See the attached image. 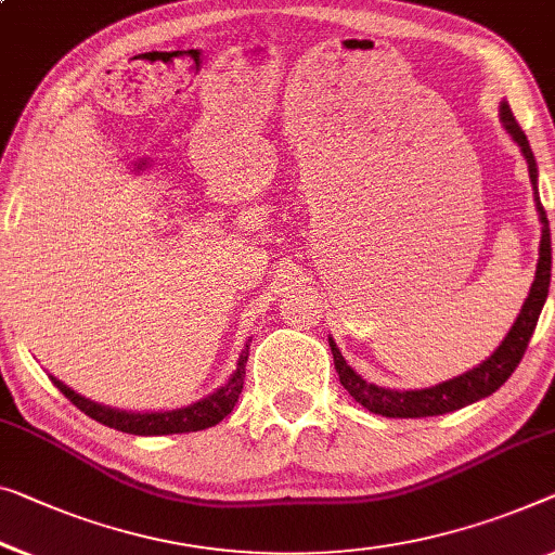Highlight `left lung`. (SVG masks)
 Masks as SVG:
<instances>
[{
  "mask_svg": "<svg viewBox=\"0 0 555 555\" xmlns=\"http://www.w3.org/2000/svg\"><path fill=\"white\" fill-rule=\"evenodd\" d=\"M501 124L511 133V139L518 143V149L526 156L528 164V176H531V185L535 189V181H539V170H535V158L533 151L528 146V139L521 126H518L514 111L511 106L501 104ZM535 208H539L541 216V248H539V266H535V280L531 285V293H528L526 302L518 312L514 327L508 330L504 343L496 347L489 360H483L479 366L468 370L459 377L441 382L437 387L429 389H412V391H399V389H385L377 385H370V382L362 379L352 366L345 362L343 352H339L337 345L332 343V357H335V370L339 374V382L343 387L352 395L357 402L364 409H370L374 414L391 416V420H416V416H437L454 412V409H462L466 404L479 402V399L489 397L496 391L504 382L514 374V370L521 362V357L528 347V339H531L535 322H539V314L543 310L545 297H548V285H551V228L548 218H545V210L539 201V191H535Z\"/></svg>",
  "mask_w": 555,
  "mask_h": 555,
  "instance_id": "left-lung-1",
  "label": "left lung"
}]
</instances>
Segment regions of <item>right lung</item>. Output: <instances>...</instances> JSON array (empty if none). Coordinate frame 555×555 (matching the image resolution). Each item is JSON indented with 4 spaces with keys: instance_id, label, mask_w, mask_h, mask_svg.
Returning <instances> with one entry per match:
<instances>
[{
    "instance_id": "right-lung-1",
    "label": "right lung",
    "mask_w": 555,
    "mask_h": 555,
    "mask_svg": "<svg viewBox=\"0 0 555 555\" xmlns=\"http://www.w3.org/2000/svg\"><path fill=\"white\" fill-rule=\"evenodd\" d=\"M250 345H245L237 360L235 372L230 374V379L223 387L212 391L206 399L195 402L191 406L170 409V412H124V409H111L106 404L91 402V399L76 395L72 387H66L64 382L51 377L54 387L69 399L74 406H79L83 414L96 420L99 424H106L111 429L126 431V434H139V437H160V434H185V431H201L208 426H216L223 422L225 416L233 412L243 391V377H245V362H248Z\"/></svg>"
}]
</instances>
